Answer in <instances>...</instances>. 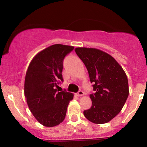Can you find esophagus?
Wrapping results in <instances>:
<instances>
[{
  "instance_id": "34e87169",
  "label": "esophagus",
  "mask_w": 147,
  "mask_h": 147,
  "mask_svg": "<svg viewBox=\"0 0 147 147\" xmlns=\"http://www.w3.org/2000/svg\"><path fill=\"white\" fill-rule=\"evenodd\" d=\"M77 95L78 96H83V95H84V93H83V91L80 90V91H79V92H77Z\"/></svg>"
}]
</instances>
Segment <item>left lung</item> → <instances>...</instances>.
Wrapping results in <instances>:
<instances>
[{"instance_id": "left-lung-1", "label": "left lung", "mask_w": 147, "mask_h": 147, "mask_svg": "<svg viewBox=\"0 0 147 147\" xmlns=\"http://www.w3.org/2000/svg\"><path fill=\"white\" fill-rule=\"evenodd\" d=\"M75 51L86 66L94 94L92 107L83 111L94 123H106L117 116L129 95L126 74L111 55L95 48L77 47Z\"/></svg>"}]
</instances>
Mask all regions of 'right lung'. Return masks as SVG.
Here are the masks:
<instances>
[{"label": "right lung", "instance_id": "add662e5", "mask_svg": "<svg viewBox=\"0 0 147 147\" xmlns=\"http://www.w3.org/2000/svg\"><path fill=\"white\" fill-rule=\"evenodd\" d=\"M74 47L55 44L38 53L30 63L24 82V96L30 111L40 124L54 127L64 121L74 95L57 90L63 81V61Z\"/></svg>", "mask_w": 147, "mask_h": 147}]
</instances>
